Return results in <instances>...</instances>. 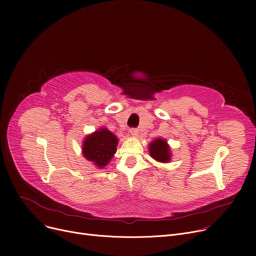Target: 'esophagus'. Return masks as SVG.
<instances>
[{"mask_svg":"<svg viewBox=\"0 0 256 256\" xmlns=\"http://www.w3.org/2000/svg\"><path fill=\"white\" fill-rule=\"evenodd\" d=\"M130 135L134 137H137L139 135V130L137 128H130Z\"/></svg>","mask_w":256,"mask_h":256,"instance_id":"1","label":"esophagus"}]
</instances>
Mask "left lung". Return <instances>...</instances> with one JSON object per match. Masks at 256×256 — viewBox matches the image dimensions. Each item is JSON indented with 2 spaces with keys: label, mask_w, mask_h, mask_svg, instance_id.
Returning <instances> with one entry per match:
<instances>
[{
  "label": "left lung",
  "mask_w": 256,
  "mask_h": 256,
  "mask_svg": "<svg viewBox=\"0 0 256 256\" xmlns=\"http://www.w3.org/2000/svg\"><path fill=\"white\" fill-rule=\"evenodd\" d=\"M150 156L160 163H169L171 160V148L166 139L156 138L148 145Z\"/></svg>",
  "instance_id": "8db88e82"
}]
</instances>
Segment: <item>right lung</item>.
<instances>
[{"label":"right lung","instance_id":"add662e5","mask_svg":"<svg viewBox=\"0 0 256 256\" xmlns=\"http://www.w3.org/2000/svg\"><path fill=\"white\" fill-rule=\"evenodd\" d=\"M118 138L106 128H100L84 138L82 154L98 169L104 168L116 154Z\"/></svg>","mask_w":256,"mask_h":256}]
</instances>
